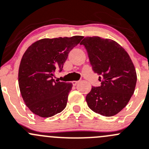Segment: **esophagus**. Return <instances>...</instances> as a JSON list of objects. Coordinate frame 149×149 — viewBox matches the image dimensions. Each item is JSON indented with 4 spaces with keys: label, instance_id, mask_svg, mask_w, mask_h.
I'll return each instance as SVG.
<instances>
[{
    "label": "esophagus",
    "instance_id": "1",
    "mask_svg": "<svg viewBox=\"0 0 149 149\" xmlns=\"http://www.w3.org/2000/svg\"><path fill=\"white\" fill-rule=\"evenodd\" d=\"M78 83H79V81H72V84H73V86H76Z\"/></svg>",
    "mask_w": 149,
    "mask_h": 149
}]
</instances>
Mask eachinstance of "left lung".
Wrapping results in <instances>:
<instances>
[{"instance_id": "8db88e82", "label": "left lung", "mask_w": 149, "mask_h": 149, "mask_svg": "<svg viewBox=\"0 0 149 149\" xmlns=\"http://www.w3.org/2000/svg\"><path fill=\"white\" fill-rule=\"evenodd\" d=\"M80 44L86 49L92 70L101 81L86 95L88 106L102 116L117 114L127 105L137 82L129 54L116 41L97 36L86 37Z\"/></svg>"}]
</instances>
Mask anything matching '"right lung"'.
<instances>
[{
	"label": "right lung",
	"instance_id": "obj_1",
	"mask_svg": "<svg viewBox=\"0 0 149 149\" xmlns=\"http://www.w3.org/2000/svg\"><path fill=\"white\" fill-rule=\"evenodd\" d=\"M83 36L44 38L36 41L23 54L19 68L20 92L29 109L41 117L60 113L67 105L71 83L54 79L63 70L68 54Z\"/></svg>",
	"mask_w": 149,
	"mask_h": 149
}]
</instances>
